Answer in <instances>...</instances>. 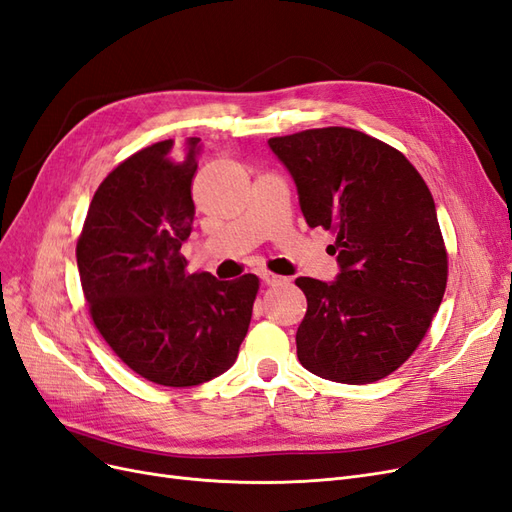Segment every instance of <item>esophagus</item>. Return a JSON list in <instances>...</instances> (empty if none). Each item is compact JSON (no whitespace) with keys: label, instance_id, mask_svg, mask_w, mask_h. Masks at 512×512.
I'll use <instances>...</instances> for the list:
<instances>
[{"label":"esophagus","instance_id":"obj_1","mask_svg":"<svg viewBox=\"0 0 512 512\" xmlns=\"http://www.w3.org/2000/svg\"><path fill=\"white\" fill-rule=\"evenodd\" d=\"M260 280H262V284H267V286H282V284L288 282V277L275 275L271 271H260Z\"/></svg>","mask_w":512,"mask_h":512}]
</instances>
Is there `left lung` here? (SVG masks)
Returning <instances> with one entry per match:
<instances>
[{
    "instance_id": "1",
    "label": "left lung",
    "mask_w": 512,
    "mask_h": 512,
    "mask_svg": "<svg viewBox=\"0 0 512 512\" xmlns=\"http://www.w3.org/2000/svg\"><path fill=\"white\" fill-rule=\"evenodd\" d=\"M309 228L335 232L333 282L297 277L307 312L297 356L312 374L369 384L408 361L444 297L436 203L404 153L350 128L269 138Z\"/></svg>"
}]
</instances>
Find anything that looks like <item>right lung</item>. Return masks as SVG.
Returning a JSON list of instances; mask_svg holds the SVG:
<instances>
[{
    "instance_id": "obj_1",
    "label": "right lung",
    "mask_w": 512,
    "mask_h": 512,
    "mask_svg": "<svg viewBox=\"0 0 512 512\" xmlns=\"http://www.w3.org/2000/svg\"><path fill=\"white\" fill-rule=\"evenodd\" d=\"M200 138L162 141L121 162L98 188L76 245L91 318L138 376L196 386L237 361L258 277L188 273L181 245L194 224Z\"/></svg>"
}]
</instances>
